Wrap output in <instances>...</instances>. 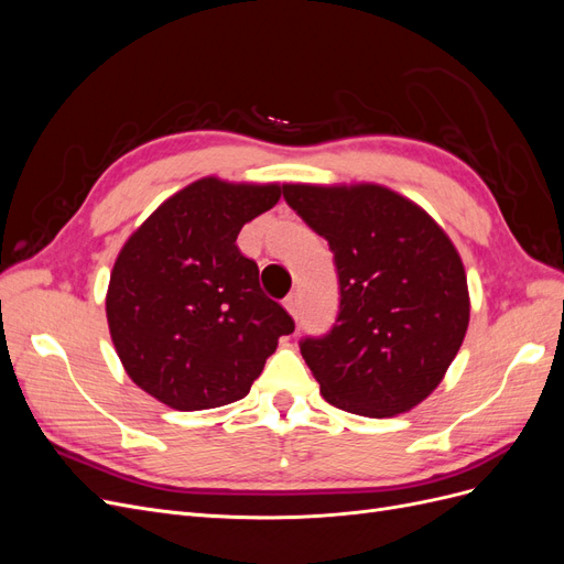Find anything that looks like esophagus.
Here are the masks:
<instances>
[{
    "instance_id": "34e87169",
    "label": "esophagus",
    "mask_w": 564,
    "mask_h": 564,
    "mask_svg": "<svg viewBox=\"0 0 564 564\" xmlns=\"http://www.w3.org/2000/svg\"><path fill=\"white\" fill-rule=\"evenodd\" d=\"M284 308L289 311V315H292L294 319L301 317V301H299V294H296V292L289 294V296L284 299Z\"/></svg>"
}]
</instances>
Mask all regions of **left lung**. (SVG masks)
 Returning a JSON list of instances; mask_svg holds the SVG:
<instances>
[{
    "mask_svg": "<svg viewBox=\"0 0 564 564\" xmlns=\"http://www.w3.org/2000/svg\"><path fill=\"white\" fill-rule=\"evenodd\" d=\"M282 195L329 242L338 315L301 355L329 404L383 419L440 386L468 329L466 270L447 232L383 185L286 183Z\"/></svg>",
    "mask_w": 564,
    "mask_h": 564,
    "instance_id": "left-lung-1",
    "label": "left lung"
}]
</instances>
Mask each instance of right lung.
I'll return each mask as SVG.
<instances>
[{"mask_svg": "<svg viewBox=\"0 0 564 564\" xmlns=\"http://www.w3.org/2000/svg\"><path fill=\"white\" fill-rule=\"evenodd\" d=\"M278 183L199 178L162 202L119 251L108 327L129 379L178 412L242 400L294 319L263 294L235 240Z\"/></svg>", "mask_w": 564, "mask_h": 564, "instance_id": "add662e5", "label": "right lung"}]
</instances>
